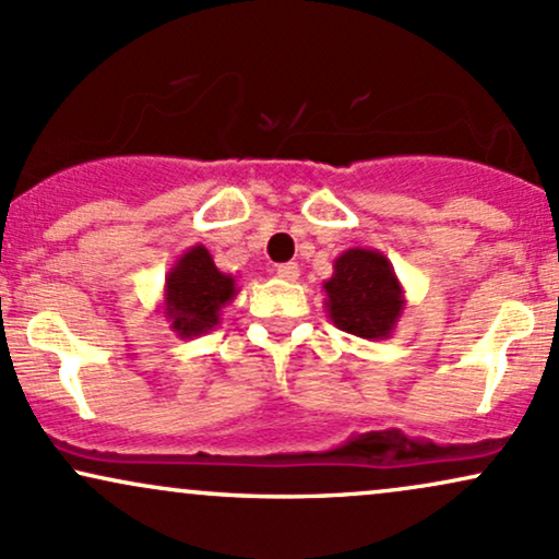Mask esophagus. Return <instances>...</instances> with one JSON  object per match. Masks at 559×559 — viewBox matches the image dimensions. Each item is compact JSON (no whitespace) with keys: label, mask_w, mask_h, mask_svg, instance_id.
I'll use <instances>...</instances> for the list:
<instances>
[{"label":"esophagus","mask_w":559,"mask_h":559,"mask_svg":"<svg viewBox=\"0 0 559 559\" xmlns=\"http://www.w3.org/2000/svg\"><path fill=\"white\" fill-rule=\"evenodd\" d=\"M275 273H278V278H284V281H297L299 278V265H297V262H284V265L275 267Z\"/></svg>","instance_id":"esophagus-1"}]
</instances>
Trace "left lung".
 Returning <instances> with one entry per match:
<instances>
[{
    "mask_svg": "<svg viewBox=\"0 0 559 559\" xmlns=\"http://www.w3.org/2000/svg\"><path fill=\"white\" fill-rule=\"evenodd\" d=\"M323 292L331 323L370 342L389 338L404 312V288L378 249L352 247L338 254Z\"/></svg>",
    "mask_w": 559,
    "mask_h": 559,
    "instance_id": "1",
    "label": "left lung"
}]
</instances>
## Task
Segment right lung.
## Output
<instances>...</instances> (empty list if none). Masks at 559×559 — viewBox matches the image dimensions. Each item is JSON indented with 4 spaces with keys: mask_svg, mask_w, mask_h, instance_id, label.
<instances>
[{
    "mask_svg": "<svg viewBox=\"0 0 559 559\" xmlns=\"http://www.w3.org/2000/svg\"><path fill=\"white\" fill-rule=\"evenodd\" d=\"M236 278L230 273L217 271L213 254L204 243L189 247L173 262L165 275L163 316L170 323V331L181 338L202 336L221 323L223 307L236 297Z\"/></svg>",
    "mask_w": 559,
    "mask_h": 559,
    "instance_id": "obj_1",
    "label": "right lung"
}]
</instances>
